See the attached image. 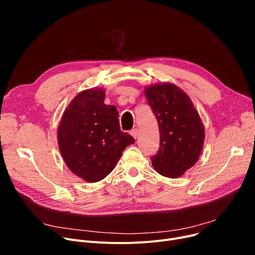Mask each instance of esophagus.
<instances>
[{"mask_svg":"<svg viewBox=\"0 0 255 255\" xmlns=\"http://www.w3.org/2000/svg\"><path fill=\"white\" fill-rule=\"evenodd\" d=\"M130 134L133 136V138H137V136H138V130H137V128H135V129H132L131 131H130Z\"/></svg>","mask_w":255,"mask_h":255,"instance_id":"esophagus-1","label":"esophagus"}]
</instances>
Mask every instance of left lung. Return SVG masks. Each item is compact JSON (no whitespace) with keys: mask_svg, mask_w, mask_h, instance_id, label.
<instances>
[{"mask_svg":"<svg viewBox=\"0 0 255 255\" xmlns=\"http://www.w3.org/2000/svg\"><path fill=\"white\" fill-rule=\"evenodd\" d=\"M144 95L156 116L160 146L151 158L160 175L179 178L196 162L203 150L205 127L187 94L178 86L163 83L144 89Z\"/></svg>","mask_w":255,"mask_h":255,"instance_id":"1","label":"left lung"}]
</instances>
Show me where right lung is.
Wrapping results in <instances>:
<instances>
[{"instance_id":"add662e5","label":"right lung","mask_w":255,"mask_h":255,"mask_svg":"<svg viewBox=\"0 0 255 255\" xmlns=\"http://www.w3.org/2000/svg\"><path fill=\"white\" fill-rule=\"evenodd\" d=\"M104 98L101 88L78 93L58 127V144L66 165L89 183L109 176L123 151L134 143V138L121 131L116 106L106 105Z\"/></svg>"}]
</instances>
